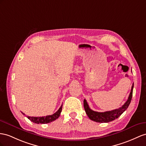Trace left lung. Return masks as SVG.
Instances as JSON below:
<instances>
[{
	"instance_id": "1",
	"label": "left lung",
	"mask_w": 146,
	"mask_h": 146,
	"mask_svg": "<svg viewBox=\"0 0 146 146\" xmlns=\"http://www.w3.org/2000/svg\"><path fill=\"white\" fill-rule=\"evenodd\" d=\"M133 87L134 84H133L132 85L131 90L128 99L127 100V101L124 104V105H123V106L118 108L117 109H115L111 111L98 112L92 110L89 108L86 100L84 99V110L86 113L87 115L88 116V117L90 118L91 120L98 123H108L110 121H112L116 118H118L123 112L128 109V107L131 102V100L132 99Z\"/></svg>"
}]
</instances>
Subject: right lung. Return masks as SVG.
Instances as JSON below:
<instances>
[{
  "label": "right lung",
  "instance_id": "add662e5",
  "mask_svg": "<svg viewBox=\"0 0 146 146\" xmlns=\"http://www.w3.org/2000/svg\"><path fill=\"white\" fill-rule=\"evenodd\" d=\"M62 109V105L59 108V109L53 115H47V116H46V117H29V116H27V117L29 119V120H31L33 123H37V124H39V123H40V124H46V123H50L52 121L55 120L56 119H57L59 117L60 115ZM21 113L24 115H25V114L23 113V112H21Z\"/></svg>",
  "mask_w": 146,
  "mask_h": 146
}]
</instances>
